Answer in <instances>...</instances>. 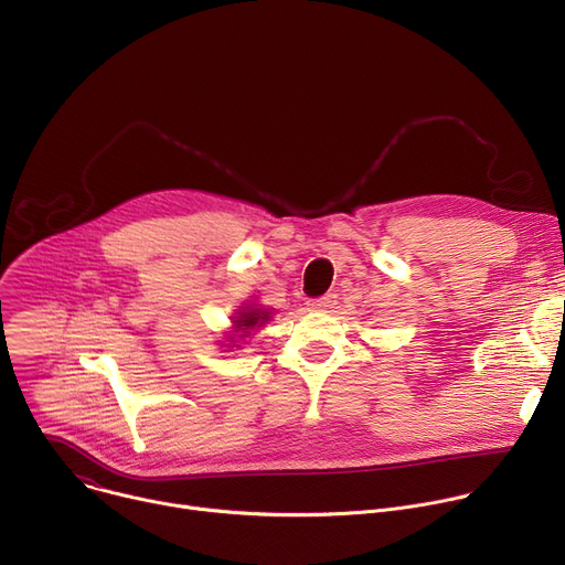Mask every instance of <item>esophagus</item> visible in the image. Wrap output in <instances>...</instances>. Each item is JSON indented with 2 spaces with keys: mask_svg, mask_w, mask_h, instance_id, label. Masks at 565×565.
<instances>
[{
  "mask_svg": "<svg viewBox=\"0 0 565 565\" xmlns=\"http://www.w3.org/2000/svg\"><path fill=\"white\" fill-rule=\"evenodd\" d=\"M335 303H338V295H335V292H329V295H324V297L310 299V301H308V308H310V310H331V308H335Z\"/></svg>",
  "mask_w": 565,
  "mask_h": 565,
  "instance_id": "obj_1",
  "label": "esophagus"
}]
</instances>
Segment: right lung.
<instances>
[{"label": "right lung", "instance_id": "right-lung-1", "mask_svg": "<svg viewBox=\"0 0 565 565\" xmlns=\"http://www.w3.org/2000/svg\"><path fill=\"white\" fill-rule=\"evenodd\" d=\"M230 319H232V327H230V331H225V338H223L225 344H221V347L241 349V344H244L246 338H250L257 329H262L273 319V308H264L262 303L250 301V303L238 306V310Z\"/></svg>", "mask_w": 565, "mask_h": 565}]
</instances>
